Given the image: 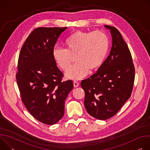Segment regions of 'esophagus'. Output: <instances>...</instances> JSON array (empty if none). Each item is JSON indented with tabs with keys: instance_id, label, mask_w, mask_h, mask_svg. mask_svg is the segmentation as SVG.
I'll use <instances>...</instances> for the list:
<instances>
[{
	"instance_id": "esophagus-1",
	"label": "esophagus",
	"mask_w": 150,
	"mask_h": 150,
	"mask_svg": "<svg viewBox=\"0 0 150 150\" xmlns=\"http://www.w3.org/2000/svg\"><path fill=\"white\" fill-rule=\"evenodd\" d=\"M79 84V83L78 82H76V81H74V87H78Z\"/></svg>"
}]
</instances>
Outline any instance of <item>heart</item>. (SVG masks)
I'll return each instance as SVG.
<instances>
[{
  "label": "heart",
  "instance_id": "1",
  "mask_svg": "<svg viewBox=\"0 0 150 150\" xmlns=\"http://www.w3.org/2000/svg\"><path fill=\"white\" fill-rule=\"evenodd\" d=\"M65 49L55 46L53 57L62 70L66 71L75 56L76 63L67 72V76L72 79H79L86 76L89 70L99 68L108 54L109 41L108 37L102 31L86 32L77 31L65 41Z\"/></svg>",
  "mask_w": 150,
  "mask_h": 150
}]
</instances>
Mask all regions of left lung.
<instances>
[{"mask_svg": "<svg viewBox=\"0 0 150 150\" xmlns=\"http://www.w3.org/2000/svg\"><path fill=\"white\" fill-rule=\"evenodd\" d=\"M104 27L112 37L110 54L94 74L81 83L85 108L99 120L108 119L119 111L131 97L135 79L132 56L121 34L115 27Z\"/></svg>", "mask_w": 150, "mask_h": 150, "instance_id": "8db88e82", "label": "left lung"}]
</instances>
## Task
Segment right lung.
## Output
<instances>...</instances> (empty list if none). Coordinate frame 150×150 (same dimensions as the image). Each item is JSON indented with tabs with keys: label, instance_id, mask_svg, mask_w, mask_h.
Returning <instances> with one entry per match:
<instances>
[{
	"label": "right lung",
	"instance_id": "1",
	"mask_svg": "<svg viewBox=\"0 0 150 150\" xmlns=\"http://www.w3.org/2000/svg\"><path fill=\"white\" fill-rule=\"evenodd\" d=\"M67 27L34 30L21 50L16 78L21 99L31 115L40 122L54 125L63 116L65 101L73 89L71 80L62 81L52 51Z\"/></svg>",
	"mask_w": 150,
	"mask_h": 150
}]
</instances>
